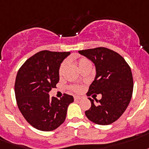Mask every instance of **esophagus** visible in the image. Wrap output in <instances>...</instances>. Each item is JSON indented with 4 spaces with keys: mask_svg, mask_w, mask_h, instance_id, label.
<instances>
[{
    "mask_svg": "<svg viewBox=\"0 0 149 149\" xmlns=\"http://www.w3.org/2000/svg\"><path fill=\"white\" fill-rule=\"evenodd\" d=\"M74 100H75V101H79V100H81V97L80 96H75Z\"/></svg>",
    "mask_w": 149,
    "mask_h": 149,
    "instance_id": "1",
    "label": "esophagus"
}]
</instances>
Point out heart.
Wrapping results in <instances>:
<instances>
[{
    "mask_svg": "<svg viewBox=\"0 0 149 149\" xmlns=\"http://www.w3.org/2000/svg\"><path fill=\"white\" fill-rule=\"evenodd\" d=\"M87 62H89V61L88 60H86V59H84V58H83V59H80V60L78 61V66L79 67L81 65H83V63H86ZM65 66H66V62H63L62 64H61V66H60V70H59L60 74L62 73L64 68H65ZM71 89L75 92H79L81 90V86H73L71 87Z\"/></svg>",
    "mask_w": 149,
    "mask_h": 149,
    "instance_id": "b5f03b06",
    "label": "heart"
}]
</instances>
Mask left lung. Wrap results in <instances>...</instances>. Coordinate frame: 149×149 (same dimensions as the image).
I'll return each instance as SVG.
<instances>
[{
  "instance_id": "8db88e82",
  "label": "left lung",
  "mask_w": 149,
  "mask_h": 149,
  "mask_svg": "<svg viewBox=\"0 0 149 149\" xmlns=\"http://www.w3.org/2000/svg\"><path fill=\"white\" fill-rule=\"evenodd\" d=\"M93 63L95 77L87 95L101 94L95 102L91 98V107L86 117L98 125H109L123 114L129 106L133 91V78L129 64L121 55L106 47L79 50Z\"/></svg>"
}]
</instances>
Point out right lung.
<instances>
[{"label": "right lung", "mask_w": 149, "mask_h": 149, "mask_svg": "<svg viewBox=\"0 0 149 149\" xmlns=\"http://www.w3.org/2000/svg\"><path fill=\"white\" fill-rule=\"evenodd\" d=\"M70 52L43 50L29 58L18 70L14 91L18 108L27 123L40 131L57 129L66 119L72 95L50 98L49 91L60 80L61 63Z\"/></svg>", "instance_id": "right-lung-1"}]
</instances>
